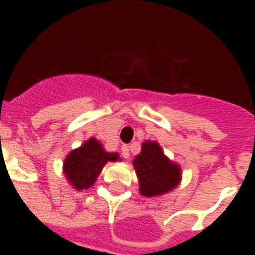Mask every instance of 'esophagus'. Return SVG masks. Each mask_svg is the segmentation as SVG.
Masks as SVG:
<instances>
[{
    "label": "esophagus",
    "instance_id": "34e87169",
    "mask_svg": "<svg viewBox=\"0 0 255 255\" xmlns=\"http://www.w3.org/2000/svg\"><path fill=\"white\" fill-rule=\"evenodd\" d=\"M122 156H123L124 159H128V157H129V147H128V145H123V147H122Z\"/></svg>",
    "mask_w": 255,
    "mask_h": 255
}]
</instances>
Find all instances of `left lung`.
I'll return each instance as SVG.
<instances>
[{"mask_svg": "<svg viewBox=\"0 0 255 255\" xmlns=\"http://www.w3.org/2000/svg\"><path fill=\"white\" fill-rule=\"evenodd\" d=\"M133 167L139 178L140 194L157 197L174 189L181 181V168L164 155L156 141L147 140L141 144V152L133 159Z\"/></svg>", "mask_w": 255, "mask_h": 255, "instance_id": "8db88e82", "label": "left lung"}]
</instances>
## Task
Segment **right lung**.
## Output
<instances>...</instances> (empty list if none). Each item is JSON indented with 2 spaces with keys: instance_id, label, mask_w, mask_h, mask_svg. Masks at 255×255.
Returning <instances> with one entry per match:
<instances>
[{
  "instance_id": "1",
  "label": "right lung",
  "mask_w": 255,
  "mask_h": 255,
  "mask_svg": "<svg viewBox=\"0 0 255 255\" xmlns=\"http://www.w3.org/2000/svg\"><path fill=\"white\" fill-rule=\"evenodd\" d=\"M116 160H119L118 153L106 152L100 141L91 137L67 155L63 163V172L67 181L75 189H88L95 184L104 165Z\"/></svg>"
}]
</instances>
